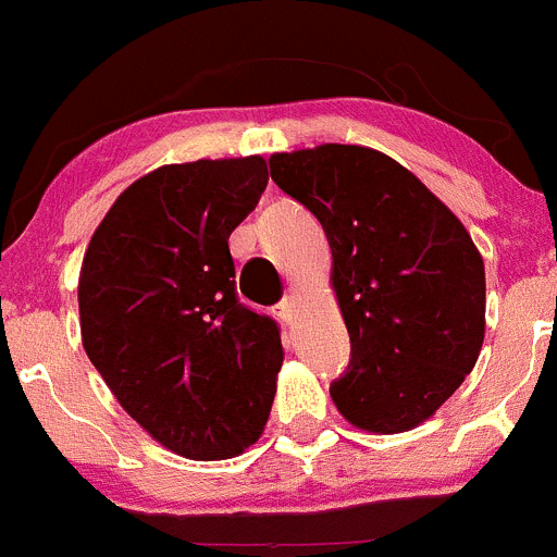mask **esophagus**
<instances>
[{
	"label": "esophagus",
	"mask_w": 557,
	"mask_h": 557,
	"mask_svg": "<svg viewBox=\"0 0 557 557\" xmlns=\"http://www.w3.org/2000/svg\"><path fill=\"white\" fill-rule=\"evenodd\" d=\"M278 317L284 319V322H295V317H297V295H286L284 300L278 302Z\"/></svg>",
	"instance_id": "1"
}]
</instances>
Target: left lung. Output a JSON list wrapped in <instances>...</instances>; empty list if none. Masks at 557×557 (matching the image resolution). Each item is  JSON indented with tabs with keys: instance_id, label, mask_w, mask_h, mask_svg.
Masks as SVG:
<instances>
[{
	"instance_id": "8db88e82",
	"label": "left lung",
	"mask_w": 557,
	"mask_h": 557,
	"mask_svg": "<svg viewBox=\"0 0 557 557\" xmlns=\"http://www.w3.org/2000/svg\"><path fill=\"white\" fill-rule=\"evenodd\" d=\"M271 178L322 224L351 341L335 409L368 433L431 420L476 366L484 262L458 216L411 170L366 146L273 153Z\"/></svg>"
}]
</instances>
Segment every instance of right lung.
<instances>
[{
    "instance_id": "right-lung-1",
    "label": "right lung",
    "mask_w": 557,
    "mask_h": 557,
    "mask_svg": "<svg viewBox=\"0 0 557 557\" xmlns=\"http://www.w3.org/2000/svg\"><path fill=\"white\" fill-rule=\"evenodd\" d=\"M265 186L262 157L162 164L121 191L84 255L86 355L126 414L181 458H235L271 414L281 335L238 302L227 244Z\"/></svg>"
}]
</instances>
